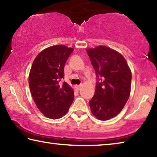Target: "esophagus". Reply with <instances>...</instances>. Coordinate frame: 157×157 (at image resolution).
Wrapping results in <instances>:
<instances>
[{"mask_svg": "<svg viewBox=\"0 0 157 157\" xmlns=\"http://www.w3.org/2000/svg\"><path fill=\"white\" fill-rule=\"evenodd\" d=\"M81 86H82V85H76L75 89L78 90V91H79V90L81 89Z\"/></svg>", "mask_w": 157, "mask_h": 157, "instance_id": "esophagus-1", "label": "esophagus"}]
</instances>
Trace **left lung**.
I'll return each instance as SVG.
<instances>
[{"mask_svg": "<svg viewBox=\"0 0 157 157\" xmlns=\"http://www.w3.org/2000/svg\"><path fill=\"white\" fill-rule=\"evenodd\" d=\"M86 52L97 79L90 108L98 119L107 121L118 115L129 99L131 71L123 55L109 48L100 46Z\"/></svg>", "mask_w": 157, "mask_h": 157, "instance_id": "obj_1", "label": "left lung"}]
</instances>
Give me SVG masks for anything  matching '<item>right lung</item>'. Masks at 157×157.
Segmentation results:
<instances>
[{
  "instance_id": "obj_1",
  "label": "right lung",
  "mask_w": 157,
  "mask_h": 157,
  "mask_svg": "<svg viewBox=\"0 0 157 157\" xmlns=\"http://www.w3.org/2000/svg\"><path fill=\"white\" fill-rule=\"evenodd\" d=\"M73 49L63 45L47 48L37 55L29 75V86L34 102L51 119L67 113L74 100L71 87L63 82L64 65Z\"/></svg>"
}]
</instances>
